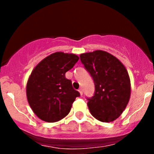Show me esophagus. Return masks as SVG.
Listing matches in <instances>:
<instances>
[{
  "label": "esophagus",
  "mask_w": 154,
  "mask_h": 154,
  "mask_svg": "<svg viewBox=\"0 0 154 154\" xmlns=\"http://www.w3.org/2000/svg\"><path fill=\"white\" fill-rule=\"evenodd\" d=\"M78 91H79V92H80V95H83V89H82V88H80Z\"/></svg>",
  "instance_id": "34e87169"
}]
</instances>
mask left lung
<instances>
[{
	"label": "left lung",
	"instance_id": "8db88e82",
	"mask_svg": "<svg viewBox=\"0 0 154 154\" xmlns=\"http://www.w3.org/2000/svg\"><path fill=\"white\" fill-rule=\"evenodd\" d=\"M80 57L95 87L94 96L88 98L90 112L100 122H113L130 100L131 85L127 69L119 59L101 50L81 54Z\"/></svg>",
	"mask_w": 154,
	"mask_h": 154
}]
</instances>
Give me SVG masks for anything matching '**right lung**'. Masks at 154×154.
I'll return each instance as SVG.
<instances>
[{
	"mask_svg": "<svg viewBox=\"0 0 154 154\" xmlns=\"http://www.w3.org/2000/svg\"><path fill=\"white\" fill-rule=\"evenodd\" d=\"M78 60L76 54L56 52L33 68L27 80L26 93L29 106L41 120L57 122L69 113L80 93L74 89L66 73Z\"/></svg>",
	"mask_w": 154,
	"mask_h": 154,
	"instance_id": "1",
	"label": "right lung"
}]
</instances>
